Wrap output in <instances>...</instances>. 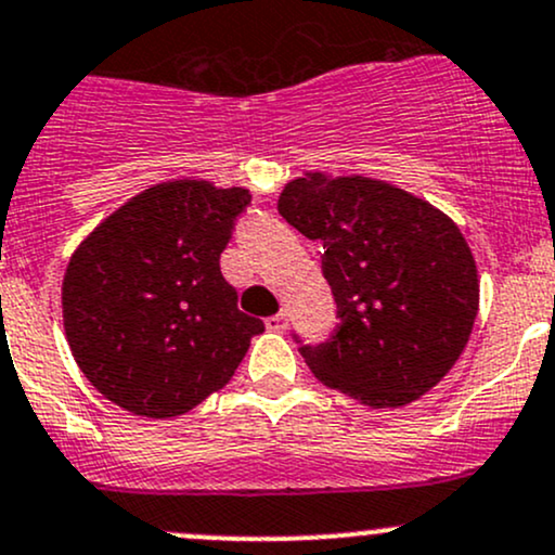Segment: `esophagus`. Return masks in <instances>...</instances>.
I'll use <instances>...</instances> for the list:
<instances>
[{
	"label": "esophagus",
	"instance_id": "obj_1",
	"mask_svg": "<svg viewBox=\"0 0 555 555\" xmlns=\"http://www.w3.org/2000/svg\"><path fill=\"white\" fill-rule=\"evenodd\" d=\"M266 326L271 328V332H284V328H287V313L268 315V319H266Z\"/></svg>",
	"mask_w": 555,
	"mask_h": 555
}]
</instances>
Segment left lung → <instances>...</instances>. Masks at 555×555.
Masks as SVG:
<instances>
[{
    "label": "left lung",
    "instance_id": "obj_1",
    "mask_svg": "<svg viewBox=\"0 0 555 555\" xmlns=\"http://www.w3.org/2000/svg\"><path fill=\"white\" fill-rule=\"evenodd\" d=\"M279 212L324 242L339 324L326 343L300 347L315 379L369 408L429 392L461 358L479 310L461 229L405 189L319 170L282 189Z\"/></svg>",
    "mask_w": 555,
    "mask_h": 555
}]
</instances>
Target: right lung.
Wrapping results in <instances>:
<instances>
[{"label":"right lung","mask_w":555,"mask_h":555,"mask_svg":"<svg viewBox=\"0 0 555 555\" xmlns=\"http://www.w3.org/2000/svg\"><path fill=\"white\" fill-rule=\"evenodd\" d=\"M242 186L163 181L109 212L73 253L63 324L83 376L124 411L170 418L227 387L263 321L223 279Z\"/></svg>","instance_id":"obj_1"}]
</instances>
